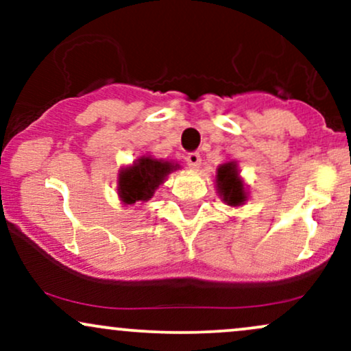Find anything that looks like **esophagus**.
I'll return each instance as SVG.
<instances>
[{"mask_svg": "<svg viewBox=\"0 0 351 351\" xmlns=\"http://www.w3.org/2000/svg\"><path fill=\"white\" fill-rule=\"evenodd\" d=\"M186 163H188L189 168H193V170H195V168H198L201 165V155H199V153L198 152H189L186 155Z\"/></svg>", "mask_w": 351, "mask_h": 351, "instance_id": "esophagus-1", "label": "esophagus"}]
</instances>
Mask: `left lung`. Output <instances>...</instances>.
Here are the masks:
<instances>
[{"label":"left lung","instance_id":"left-lung-1","mask_svg":"<svg viewBox=\"0 0 351 351\" xmlns=\"http://www.w3.org/2000/svg\"><path fill=\"white\" fill-rule=\"evenodd\" d=\"M217 189L223 199L231 206H239L245 201L243 181L239 180L234 162L224 163L217 168Z\"/></svg>","mask_w":351,"mask_h":351}]
</instances>
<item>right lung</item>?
<instances>
[{"label":"right lung","instance_id":"right-lung-1","mask_svg":"<svg viewBox=\"0 0 351 351\" xmlns=\"http://www.w3.org/2000/svg\"><path fill=\"white\" fill-rule=\"evenodd\" d=\"M175 165L158 162L153 158H140L132 168L120 173L119 193L123 203L134 204L148 201L155 195V189L163 183L167 175L175 170Z\"/></svg>","mask_w":351,"mask_h":351}]
</instances>
